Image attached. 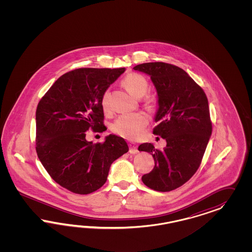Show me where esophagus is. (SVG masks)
Masks as SVG:
<instances>
[{"instance_id":"34e87169","label":"esophagus","mask_w":252,"mask_h":252,"mask_svg":"<svg viewBox=\"0 0 252 252\" xmlns=\"http://www.w3.org/2000/svg\"><path fill=\"white\" fill-rule=\"evenodd\" d=\"M129 153H132V154H136V153H138V151H137V144H135V143H132V142H129Z\"/></svg>"}]
</instances>
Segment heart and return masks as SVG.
Here are the masks:
<instances>
[{
  "label": "heart",
  "instance_id": "1",
  "mask_svg": "<svg viewBox=\"0 0 252 252\" xmlns=\"http://www.w3.org/2000/svg\"><path fill=\"white\" fill-rule=\"evenodd\" d=\"M123 85L130 94L137 98H142L148 91V81L139 74L132 73L123 80ZM150 102V101H148ZM101 106L104 112H109V92H105L101 98ZM148 124V117L144 114L120 115L113 125V131L121 137L136 139L140 137Z\"/></svg>",
  "mask_w": 252,
  "mask_h": 252
}]
</instances>
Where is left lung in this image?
Instances as JSON below:
<instances>
[{
  "label": "left lung",
  "mask_w": 252,
  "mask_h": 252,
  "mask_svg": "<svg viewBox=\"0 0 252 252\" xmlns=\"http://www.w3.org/2000/svg\"><path fill=\"white\" fill-rule=\"evenodd\" d=\"M133 69L151 76L158 98L153 134L166 140L163 150L152 143L138 147L155 161L153 171L141 179L153 190H174L196 173L205 153L212 135L208 99L189 74L176 65L155 62Z\"/></svg>",
  "instance_id": "1"
}]
</instances>
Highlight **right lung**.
Wrapping results in <instances>:
<instances>
[{
  "instance_id": "1",
  "label": "right lung",
  "mask_w": 252,
  "mask_h": 252,
  "mask_svg": "<svg viewBox=\"0 0 252 252\" xmlns=\"http://www.w3.org/2000/svg\"><path fill=\"white\" fill-rule=\"evenodd\" d=\"M126 68H79L60 76L36 111V151L56 183L76 194H90L107 180L112 163L128 152L126 140L109 135L104 143L86 132L106 129L101 98Z\"/></svg>"
}]
</instances>
